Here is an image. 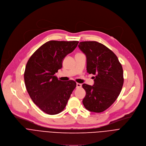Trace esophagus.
I'll return each mask as SVG.
<instances>
[{"label":"esophagus","instance_id":"34e87169","mask_svg":"<svg viewBox=\"0 0 146 146\" xmlns=\"http://www.w3.org/2000/svg\"><path fill=\"white\" fill-rule=\"evenodd\" d=\"M82 86V84H80V83H76V88H81Z\"/></svg>","mask_w":146,"mask_h":146}]
</instances>
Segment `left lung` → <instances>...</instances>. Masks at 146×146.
<instances>
[{
    "instance_id": "obj_1",
    "label": "left lung",
    "mask_w": 146,
    "mask_h": 146,
    "mask_svg": "<svg viewBox=\"0 0 146 146\" xmlns=\"http://www.w3.org/2000/svg\"><path fill=\"white\" fill-rule=\"evenodd\" d=\"M78 47L86 55L87 72L95 75L94 85H82L86 92L82 103L89 111L100 113L115 102L121 91L122 66L114 52L101 43L82 41Z\"/></svg>"
}]
</instances>
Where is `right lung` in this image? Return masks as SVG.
Here are the masks:
<instances>
[{
	"label": "right lung",
	"instance_id": "right-lung-1",
	"mask_svg": "<svg viewBox=\"0 0 146 146\" xmlns=\"http://www.w3.org/2000/svg\"><path fill=\"white\" fill-rule=\"evenodd\" d=\"M77 41H49L38 48L27 61L24 74L26 88L32 100L48 115L60 113L76 86L74 81H61L55 74L62 66L66 55Z\"/></svg>",
	"mask_w": 146,
	"mask_h": 146
}]
</instances>
